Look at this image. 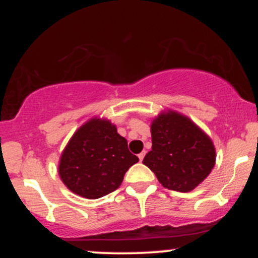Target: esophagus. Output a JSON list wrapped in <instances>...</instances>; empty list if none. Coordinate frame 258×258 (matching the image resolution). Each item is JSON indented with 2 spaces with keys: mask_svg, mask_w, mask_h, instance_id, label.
<instances>
[{
  "mask_svg": "<svg viewBox=\"0 0 258 258\" xmlns=\"http://www.w3.org/2000/svg\"><path fill=\"white\" fill-rule=\"evenodd\" d=\"M144 155H146V152H142L141 154H138V158H139V160H143L144 159Z\"/></svg>",
  "mask_w": 258,
  "mask_h": 258,
  "instance_id": "1",
  "label": "esophagus"
}]
</instances>
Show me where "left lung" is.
<instances>
[{"label":"left lung","mask_w":258,"mask_h":258,"mask_svg":"<svg viewBox=\"0 0 258 258\" xmlns=\"http://www.w3.org/2000/svg\"><path fill=\"white\" fill-rule=\"evenodd\" d=\"M152 150L143 160L162 186L193 190L209 176L216 162L214 143L189 117L167 110L152 121Z\"/></svg>","instance_id":"obj_1"}]
</instances>
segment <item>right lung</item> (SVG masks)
Wrapping results in <instances>:
<instances>
[{
  "label": "right lung",
  "mask_w": 258,
  "mask_h": 258,
  "mask_svg": "<svg viewBox=\"0 0 258 258\" xmlns=\"http://www.w3.org/2000/svg\"><path fill=\"white\" fill-rule=\"evenodd\" d=\"M139 159L109 120L93 117L74 133L63 150L58 172L73 193L98 199L116 190Z\"/></svg>",
  "instance_id": "1"
}]
</instances>
